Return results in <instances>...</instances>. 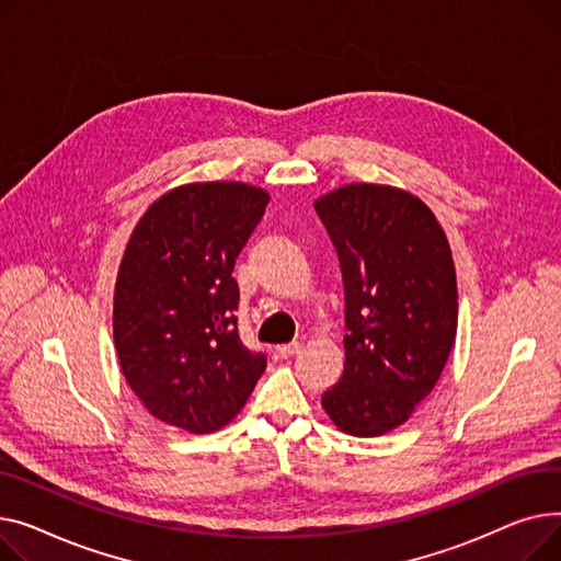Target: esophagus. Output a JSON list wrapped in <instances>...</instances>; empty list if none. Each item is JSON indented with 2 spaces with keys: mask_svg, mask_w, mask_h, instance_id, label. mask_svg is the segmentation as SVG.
<instances>
[{
  "mask_svg": "<svg viewBox=\"0 0 561 561\" xmlns=\"http://www.w3.org/2000/svg\"><path fill=\"white\" fill-rule=\"evenodd\" d=\"M301 342H289V344H280V346H276V357L278 359H287V357H291V355H296L301 351Z\"/></svg>",
  "mask_w": 561,
  "mask_h": 561,
  "instance_id": "esophagus-1",
  "label": "esophagus"
}]
</instances>
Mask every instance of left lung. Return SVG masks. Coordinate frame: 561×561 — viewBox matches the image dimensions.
Masks as SVG:
<instances>
[{"instance_id": "8db88e82", "label": "left lung", "mask_w": 561, "mask_h": 561, "mask_svg": "<svg viewBox=\"0 0 561 561\" xmlns=\"http://www.w3.org/2000/svg\"><path fill=\"white\" fill-rule=\"evenodd\" d=\"M314 210L340 257L348 331L344 374L321 405L348 435H385L433 391L450 355V247L431 208L389 185H344Z\"/></svg>"}]
</instances>
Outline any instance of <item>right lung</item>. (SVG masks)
<instances>
[{
	"instance_id": "add662e5",
	"label": "right lung",
	"mask_w": 561,
	"mask_h": 561,
	"mask_svg": "<svg viewBox=\"0 0 561 561\" xmlns=\"http://www.w3.org/2000/svg\"><path fill=\"white\" fill-rule=\"evenodd\" d=\"M270 194L192 183L162 194L130 236L115 285L113 335L126 382L160 421L213 433L247 403L267 355L240 340L236 257Z\"/></svg>"
}]
</instances>
